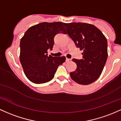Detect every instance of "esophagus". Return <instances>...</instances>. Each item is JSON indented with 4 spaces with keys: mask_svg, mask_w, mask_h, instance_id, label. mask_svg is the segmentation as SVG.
Here are the masks:
<instances>
[{
    "mask_svg": "<svg viewBox=\"0 0 121 121\" xmlns=\"http://www.w3.org/2000/svg\"><path fill=\"white\" fill-rule=\"evenodd\" d=\"M66 62H71V59H69V58H66Z\"/></svg>",
    "mask_w": 121,
    "mask_h": 121,
    "instance_id": "esophagus-1",
    "label": "esophagus"
}]
</instances>
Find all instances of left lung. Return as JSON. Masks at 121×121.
<instances>
[{
  "instance_id": "left-lung-1",
  "label": "left lung",
  "mask_w": 121,
  "mask_h": 121,
  "mask_svg": "<svg viewBox=\"0 0 121 121\" xmlns=\"http://www.w3.org/2000/svg\"><path fill=\"white\" fill-rule=\"evenodd\" d=\"M63 24L76 46L83 51V59H73L77 69L70 73V77L80 85L92 83L101 75L106 62L107 39L93 24L80 22Z\"/></svg>"
}]
</instances>
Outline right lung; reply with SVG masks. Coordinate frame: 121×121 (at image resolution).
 <instances>
[{
    "mask_svg": "<svg viewBox=\"0 0 121 121\" xmlns=\"http://www.w3.org/2000/svg\"><path fill=\"white\" fill-rule=\"evenodd\" d=\"M66 34L63 23L43 22L29 28L20 42V62L24 74L31 82L41 84L54 78L57 68L66 60L65 56H48L52 50L54 37Z\"/></svg>",
    "mask_w": 121,
    "mask_h": 121,
    "instance_id": "obj_1",
    "label": "right lung"
}]
</instances>
